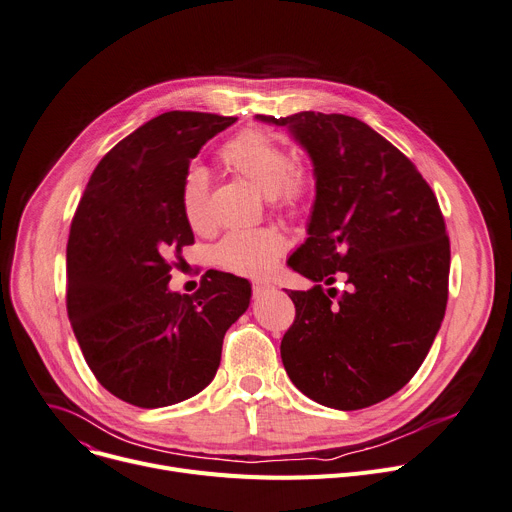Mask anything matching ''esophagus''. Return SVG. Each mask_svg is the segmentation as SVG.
Instances as JSON below:
<instances>
[{
  "mask_svg": "<svg viewBox=\"0 0 512 512\" xmlns=\"http://www.w3.org/2000/svg\"><path fill=\"white\" fill-rule=\"evenodd\" d=\"M273 290H275V286L269 284V282H255V284H253V296H255V298H261L263 294L273 292Z\"/></svg>",
  "mask_w": 512,
  "mask_h": 512,
  "instance_id": "obj_1",
  "label": "esophagus"
}]
</instances>
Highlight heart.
<instances>
[{"instance_id":"1","label":"heart","mask_w":512,"mask_h":512,"mask_svg":"<svg viewBox=\"0 0 512 512\" xmlns=\"http://www.w3.org/2000/svg\"><path fill=\"white\" fill-rule=\"evenodd\" d=\"M220 159L228 169L247 177L269 194L275 210L288 216L306 212L314 190L312 179L304 169L294 165L292 153L273 136L257 128H247L222 147ZM179 204L194 230H206L212 224L210 179L204 167L192 165L185 169ZM282 253L284 239L269 228L232 230L216 247L218 263L245 277H265Z\"/></svg>"}]
</instances>
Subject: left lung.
Masks as SVG:
<instances>
[{"instance_id":"left-lung-1","label":"left lung","mask_w":512,"mask_h":512,"mask_svg":"<svg viewBox=\"0 0 512 512\" xmlns=\"http://www.w3.org/2000/svg\"><path fill=\"white\" fill-rule=\"evenodd\" d=\"M288 126L314 163L306 243L290 257L310 277L290 290L296 318L282 339L294 386L318 404L359 410L410 382L441 327L449 237L431 185L365 122L345 114L257 116ZM346 277L348 290L324 293Z\"/></svg>"}]
</instances>
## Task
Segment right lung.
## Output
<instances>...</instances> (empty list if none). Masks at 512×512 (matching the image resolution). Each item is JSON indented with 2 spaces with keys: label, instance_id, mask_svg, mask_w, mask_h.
I'll use <instances>...</instances> for the list:
<instances>
[{
  "label": "right lung",
  "instance_id": "add662e5",
  "mask_svg": "<svg viewBox=\"0 0 512 512\" xmlns=\"http://www.w3.org/2000/svg\"><path fill=\"white\" fill-rule=\"evenodd\" d=\"M235 116L165 112L104 155L67 241V314L96 380L141 408L188 400L216 376L222 339L247 308L243 277L214 271L196 294L169 292L194 232L179 188L185 169Z\"/></svg>",
  "mask_w": 512,
  "mask_h": 512
}]
</instances>
